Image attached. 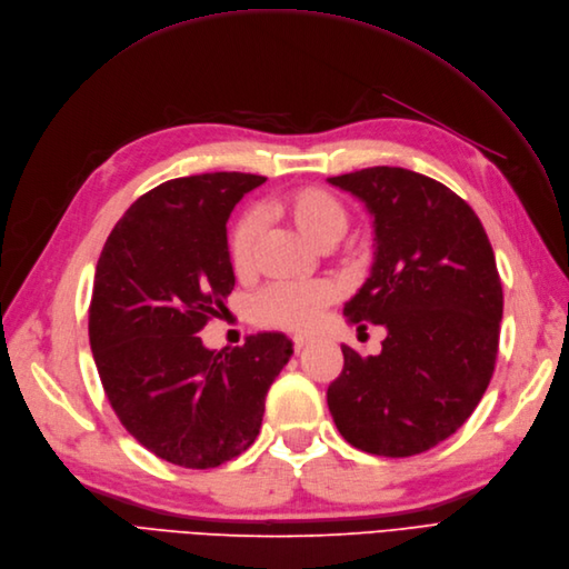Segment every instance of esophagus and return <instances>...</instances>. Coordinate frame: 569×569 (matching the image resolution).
<instances>
[{
    "mask_svg": "<svg viewBox=\"0 0 569 569\" xmlns=\"http://www.w3.org/2000/svg\"><path fill=\"white\" fill-rule=\"evenodd\" d=\"M291 343H293V350L301 352V350L310 343V338H306V336H293V338H291Z\"/></svg>",
    "mask_w": 569,
    "mask_h": 569,
    "instance_id": "obj_1",
    "label": "esophagus"
}]
</instances>
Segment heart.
Listing matches in <instances>:
<instances>
[{"label":"heart","instance_id":"1","mask_svg":"<svg viewBox=\"0 0 569 569\" xmlns=\"http://www.w3.org/2000/svg\"><path fill=\"white\" fill-rule=\"evenodd\" d=\"M278 214L297 226V231L315 247L327 249L343 238L350 223L346 202L325 187H299L282 193L276 202ZM261 236V214L247 210L238 217L231 238L229 254L238 276H247L254 266V249ZM336 299L333 284L325 280L303 284H270L261 289L249 312L259 327L282 331H310L327 306Z\"/></svg>","mask_w":569,"mask_h":569}]
</instances>
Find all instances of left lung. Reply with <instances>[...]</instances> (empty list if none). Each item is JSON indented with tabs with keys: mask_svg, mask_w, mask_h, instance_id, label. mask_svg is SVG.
Instances as JSON below:
<instances>
[{
	"mask_svg": "<svg viewBox=\"0 0 569 569\" xmlns=\"http://www.w3.org/2000/svg\"><path fill=\"white\" fill-rule=\"evenodd\" d=\"M367 202L376 226L371 278L346 303L380 355L343 346L327 403L340 435L385 458L418 456L467 422L495 371L502 282L481 219L441 181L403 168L329 177Z\"/></svg>",
	"mask_w": 569,
	"mask_h": 569,
	"instance_id": "1",
	"label": "left lung"
}]
</instances>
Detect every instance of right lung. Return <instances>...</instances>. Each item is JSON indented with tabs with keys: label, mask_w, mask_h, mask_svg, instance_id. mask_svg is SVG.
<instances>
[{
	"label": "right lung",
	"mask_w": 569,
	"mask_h": 569,
	"mask_svg": "<svg viewBox=\"0 0 569 569\" xmlns=\"http://www.w3.org/2000/svg\"><path fill=\"white\" fill-rule=\"evenodd\" d=\"M266 177L206 172L140 196L96 268L88 336L104 395L156 458L210 469L254 443L266 395L291 357L284 333L208 350L200 336L236 284L226 221Z\"/></svg>",
	"instance_id": "add662e5"
}]
</instances>
